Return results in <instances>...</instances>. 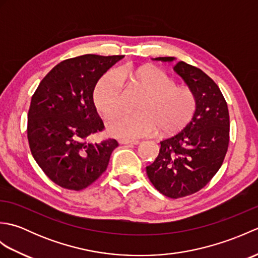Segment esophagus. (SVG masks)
Here are the masks:
<instances>
[{"instance_id":"34e87169","label":"esophagus","mask_w":258,"mask_h":258,"mask_svg":"<svg viewBox=\"0 0 258 258\" xmlns=\"http://www.w3.org/2000/svg\"><path fill=\"white\" fill-rule=\"evenodd\" d=\"M119 144L124 145H139L140 141H130V140H119Z\"/></svg>"}]
</instances>
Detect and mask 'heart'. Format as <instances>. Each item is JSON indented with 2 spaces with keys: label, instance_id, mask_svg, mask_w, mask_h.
Listing matches in <instances>:
<instances>
[{
  "label": "heart",
  "instance_id": "b5f03b06",
  "mask_svg": "<svg viewBox=\"0 0 258 258\" xmlns=\"http://www.w3.org/2000/svg\"><path fill=\"white\" fill-rule=\"evenodd\" d=\"M122 81L130 82L145 96L138 105L139 113L117 112L107 117L106 130L114 138L134 140L154 134L157 130L162 135H172L193 119L194 92L187 86L175 85L171 76L152 65H123L116 72L103 74L93 89V102L98 112L107 115L120 107Z\"/></svg>",
  "mask_w": 258,
  "mask_h": 258
}]
</instances>
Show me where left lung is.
<instances>
[{"mask_svg": "<svg viewBox=\"0 0 258 258\" xmlns=\"http://www.w3.org/2000/svg\"><path fill=\"white\" fill-rule=\"evenodd\" d=\"M174 71L194 92L196 111L183 131L161 142L160 154L146 173L163 195L179 199L204 187L222 166L228 149L229 114L220 87L202 70L180 61Z\"/></svg>", "mask_w": 258, "mask_h": 258, "instance_id": "8db88e82", "label": "left lung"}]
</instances>
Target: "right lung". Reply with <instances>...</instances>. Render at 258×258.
Wrapping results in <instances>:
<instances>
[{
  "mask_svg": "<svg viewBox=\"0 0 258 258\" xmlns=\"http://www.w3.org/2000/svg\"><path fill=\"white\" fill-rule=\"evenodd\" d=\"M122 55L95 54L65 59L41 81L27 114L33 157L52 182L80 190L105 172L116 140L87 143L104 128L93 102V89Z\"/></svg>",
  "mask_w": 258,
  "mask_h": 258,
  "instance_id": "obj_1",
  "label": "right lung"
}]
</instances>
